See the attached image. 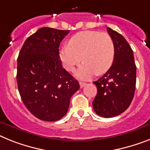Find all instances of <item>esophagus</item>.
Masks as SVG:
<instances>
[{
    "mask_svg": "<svg viewBox=\"0 0 150 150\" xmlns=\"http://www.w3.org/2000/svg\"><path fill=\"white\" fill-rule=\"evenodd\" d=\"M79 85H80V87H81V88H83V87L85 85V83L82 82V81H79Z\"/></svg>",
    "mask_w": 150,
    "mask_h": 150,
    "instance_id": "obj_1",
    "label": "esophagus"
}]
</instances>
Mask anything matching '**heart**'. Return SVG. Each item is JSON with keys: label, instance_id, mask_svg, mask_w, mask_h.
<instances>
[{"label": "heart", "instance_id": "obj_1", "mask_svg": "<svg viewBox=\"0 0 150 150\" xmlns=\"http://www.w3.org/2000/svg\"><path fill=\"white\" fill-rule=\"evenodd\" d=\"M69 46L60 51L64 68L72 71L81 60L85 62L76 75L81 79H90L94 75L108 71L114 59V45L110 36L99 31L85 30L77 33L69 40Z\"/></svg>", "mask_w": 150, "mask_h": 150}]
</instances>
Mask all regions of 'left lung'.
<instances>
[{"label":"left lung","mask_w":150,"mask_h":150,"mask_svg":"<svg viewBox=\"0 0 150 150\" xmlns=\"http://www.w3.org/2000/svg\"><path fill=\"white\" fill-rule=\"evenodd\" d=\"M107 30L114 42V59L110 69L94 82L98 93L92 105L98 115L108 118L129 108L135 93L137 67L127 41L110 27Z\"/></svg>","instance_id":"8db88e82"}]
</instances>
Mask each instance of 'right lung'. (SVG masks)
Returning a JSON list of instances; mask_svg holds the SVG:
<instances>
[{"label":"right lung","mask_w":150,"mask_h":150,"mask_svg":"<svg viewBox=\"0 0 150 150\" xmlns=\"http://www.w3.org/2000/svg\"><path fill=\"white\" fill-rule=\"evenodd\" d=\"M69 30L42 27L26 39L17 59V86L33 115L57 121L66 114L79 81L62 68L60 42Z\"/></svg>","instance_id":"right-lung-1"}]
</instances>
